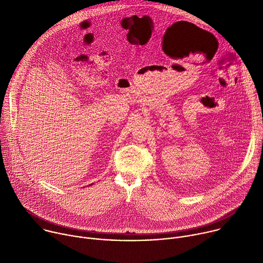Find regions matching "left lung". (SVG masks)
<instances>
[{"label":"left lung","mask_w":263,"mask_h":263,"mask_svg":"<svg viewBox=\"0 0 263 263\" xmlns=\"http://www.w3.org/2000/svg\"><path fill=\"white\" fill-rule=\"evenodd\" d=\"M210 35H211V34H210ZM211 37H213V36H212V35H211Z\"/></svg>","instance_id":"1"}]
</instances>
